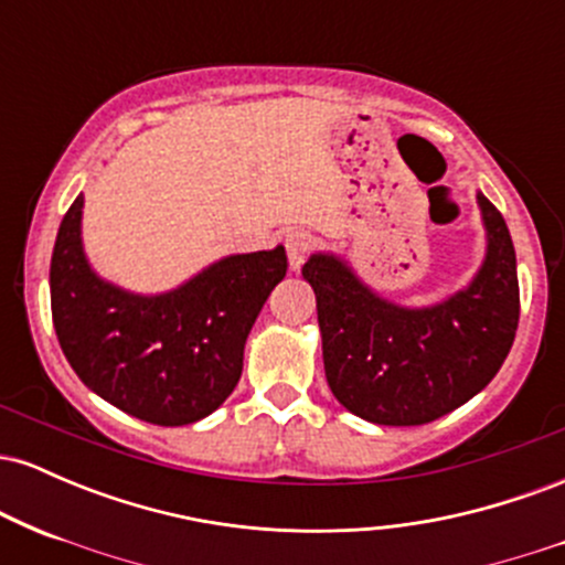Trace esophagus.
<instances>
[{"label":"esophagus","instance_id":"34e87169","mask_svg":"<svg viewBox=\"0 0 565 565\" xmlns=\"http://www.w3.org/2000/svg\"><path fill=\"white\" fill-rule=\"evenodd\" d=\"M284 246H287L291 270H297L305 263V257L316 249V238L308 231H289L287 238H284Z\"/></svg>","mask_w":565,"mask_h":565}]
</instances>
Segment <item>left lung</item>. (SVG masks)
I'll use <instances>...</instances> for the list:
<instances>
[{
    "instance_id": "8db88e82",
    "label": "left lung",
    "mask_w": 565,
    "mask_h": 565,
    "mask_svg": "<svg viewBox=\"0 0 565 565\" xmlns=\"http://www.w3.org/2000/svg\"><path fill=\"white\" fill-rule=\"evenodd\" d=\"M486 260L465 287L433 308H401L374 295L334 255L302 265L316 291L323 369L334 398L374 425H425L481 393L515 340V246L502 212L478 193Z\"/></svg>"
}]
</instances>
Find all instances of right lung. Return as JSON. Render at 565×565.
Segmentation results:
<instances>
[{
	"mask_svg": "<svg viewBox=\"0 0 565 565\" xmlns=\"http://www.w3.org/2000/svg\"><path fill=\"white\" fill-rule=\"evenodd\" d=\"M82 204L76 196L68 206L50 265L63 355L89 391L142 423H199L242 377L244 342L287 276V252L231 255L167 295H132L89 268Z\"/></svg>",
	"mask_w": 565,
	"mask_h": 565,
	"instance_id": "right-lung-1",
	"label": "right lung"
}]
</instances>
